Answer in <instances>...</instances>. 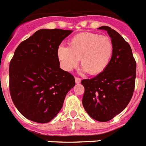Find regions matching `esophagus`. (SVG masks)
<instances>
[{
	"mask_svg": "<svg viewBox=\"0 0 146 146\" xmlns=\"http://www.w3.org/2000/svg\"><path fill=\"white\" fill-rule=\"evenodd\" d=\"M74 80H75V83H76V84H80V81H81L80 78H75Z\"/></svg>",
	"mask_w": 146,
	"mask_h": 146,
	"instance_id": "esophagus-1",
	"label": "esophagus"
}]
</instances>
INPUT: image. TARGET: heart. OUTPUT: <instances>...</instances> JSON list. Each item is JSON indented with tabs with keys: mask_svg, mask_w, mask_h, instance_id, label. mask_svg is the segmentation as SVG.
I'll return each instance as SVG.
<instances>
[{
	"mask_svg": "<svg viewBox=\"0 0 146 146\" xmlns=\"http://www.w3.org/2000/svg\"><path fill=\"white\" fill-rule=\"evenodd\" d=\"M113 50L112 42L108 36L81 33L69 40L68 47L59 46L56 56L65 71L74 69L80 59L82 71L91 75H97L108 67Z\"/></svg>",
	"mask_w": 146,
	"mask_h": 146,
	"instance_id": "1",
	"label": "heart"
}]
</instances>
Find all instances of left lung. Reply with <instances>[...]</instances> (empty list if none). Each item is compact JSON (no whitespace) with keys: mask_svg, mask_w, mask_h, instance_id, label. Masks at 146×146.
Listing matches in <instances>:
<instances>
[{"mask_svg":"<svg viewBox=\"0 0 146 146\" xmlns=\"http://www.w3.org/2000/svg\"><path fill=\"white\" fill-rule=\"evenodd\" d=\"M107 31L113 44V54L104 72L81 84L85 91L82 104L96 121L106 122L127 106L133 93L136 61L130 44L117 31L108 26L98 28Z\"/></svg>","mask_w":146,"mask_h":146,"instance_id":"1","label":"left lung"}]
</instances>
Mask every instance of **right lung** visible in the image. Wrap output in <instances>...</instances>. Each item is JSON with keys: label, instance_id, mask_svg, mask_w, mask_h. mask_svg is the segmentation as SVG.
<instances>
[{"label": "right lung", "instance_id": "obj_1", "mask_svg": "<svg viewBox=\"0 0 146 146\" xmlns=\"http://www.w3.org/2000/svg\"><path fill=\"white\" fill-rule=\"evenodd\" d=\"M71 30L40 29L23 41L9 68L10 92L14 105L27 119L47 123L63 106L74 78L59 68L57 49Z\"/></svg>", "mask_w": 146, "mask_h": 146}]
</instances>
